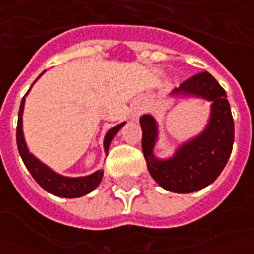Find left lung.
Segmentation results:
<instances>
[{
  "instance_id": "left-lung-1",
  "label": "left lung",
  "mask_w": 254,
  "mask_h": 254,
  "mask_svg": "<svg viewBox=\"0 0 254 254\" xmlns=\"http://www.w3.org/2000/svg\"><path fill=\"white\" fill-rule=\"evenodd\" d=\"M172 93L195 94L210 100L209 124L199 137L182 145L174 158L160 161L152 154L157 124L151 116H142V152L157 184L171 192L190 193L208 187L223 171L235 141V124L226 92L209 72L187 79Z\"/></svg>"
}]
</instances>
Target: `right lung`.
<instances>
[{
    "label": "right lung",
    "instance_id": "1",
    "mask_svg": "<svg viewBox=\"0 0 254 254\" xmlns=\"http://www.w3.org/2000/svg\"><path fill=\"white\" fill-rule=\"evenodd\" d=\"M25 97L21 102L19 113H18V124H16V144H18V151L21 154V158L24 161L25 167L31 172L34 180L44 188L45 190L54 193L56 196H64V198H77L83 196L86 193L92 192L103 178V171H96L94 174L83 178H66L55 174L48 167H45L42 162H39L32 154H29L26 145H25L24 134H22V112H24ZM124 123L113 127L110 131L107 132L104 138V150L109 151V145L112 142L114 134L119 131Z\"/></svg>",
    "mask_w": 254,
    "mask_h": 254
}]
</instances>
